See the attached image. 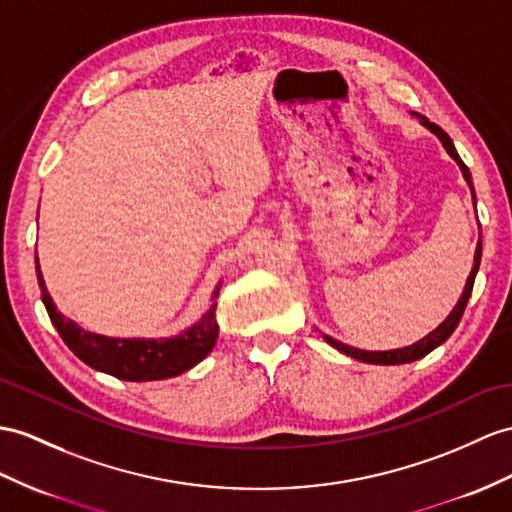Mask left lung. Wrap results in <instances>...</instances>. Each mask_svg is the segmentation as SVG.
Instances as JSON below:
<instances>
[{
  "mask_svg": "<svg viewBox=\"0 0 512 512\" xmlns=\"http://www.w3.org/2000/svg\"><path fill=\"white\" fill-rule=\"evenodd\" d=\"M417 117L421 119L423 126H426L428 130H432L436 136H439L443 147L447 149V154H450V156L458 162L460 171H463V178L467 180L469 189H471L473 204H476V193H473L471 173H469L465 162L460 160V156L456 154V149H454V143H452L450 136H447L439 126H436V123H430L426 117H421V115H417ZM480 258H482V243L478 241L476 258H473V269H471V273H469L467 284H465V291H463V295H460L458 304L454 306L450 317H447L434 332H430L428 336H423L421 341H417V343H413V345H408V347H402V350H391V352H365V350H356V347H350V345H345V343H341V341H336V339H332V336H328V334H323V339H326L332 347H336V350H339V352H343V354H347V356H352V358H356V360H363V363H371V365H404V363H413V360H419V358H423V356H428V354H430L432 350H436V347H439L441 343H445L447 339H450L452 332L456 330V326L460 323V317H463L465 308H467V302H469V297H471L473 280H476V273H478V267H480Z\"/></svg>",
  "mask_w": 512,
  "mask_h": 512,
  "instance_id": "8db88e82",
  "label": "left lung"
}]
</instances>
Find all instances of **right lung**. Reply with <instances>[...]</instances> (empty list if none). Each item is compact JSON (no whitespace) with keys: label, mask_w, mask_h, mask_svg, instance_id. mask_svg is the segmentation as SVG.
I'll use <instances>...</instances> for the list:
<instances>
[{"label":"right lung","mask_w":512,"mask_h":512,"mask_svg":"<svg viewBox=\"0 0 512 512\" xmlns=\"http://www.w3.org/2000/svg\"><path fill=\"white\" fill-rule=\"evenodd\" d=\"M36 280L41 286V299L47 308L62 341L76 354L82 363L104 371L108 376L128 382H147V380H165L180 376V373L195 367L213 352L219 336V326L215 310L217 304L206 310V315L186 332L171 336V339H110L104 334L86 332L78 323H73L65 315H60L52 297L47 293L43 273L36 256ZM219 286L213 297H217Z\"/></svg>","instance_id":"1"}]
</instances>
